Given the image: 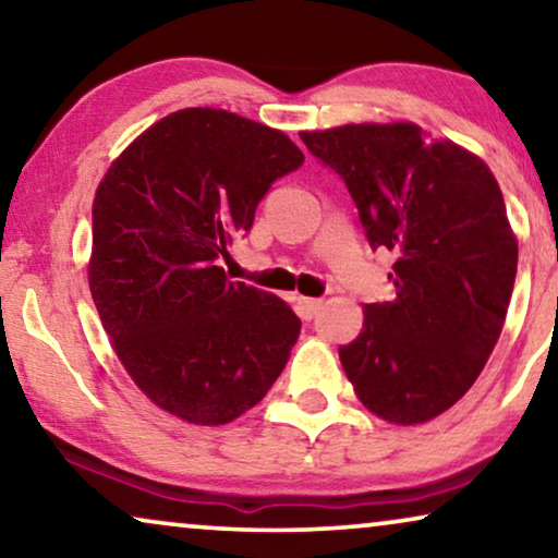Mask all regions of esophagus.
Returning a JSON list of instances; mask_svg holds the SVG:
<instances>
[{"label":"esophagus","instance_id":"1","mask_svg":"<svg viewBox=\"0 0 558 558\" xmlns=\"http://www.w3.org/2000/svg\"><path fill=\"white\" fill-rule=\"evenodd\" d=\"M323 307V300H310V296H296V310H300L302 319H312Z\"/></svg>","mask_w":558,"mask_h":558}]
</instances>
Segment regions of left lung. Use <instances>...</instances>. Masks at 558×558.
<instances>
[{"mask_svg":"<svg viewBox=\"0 0 558 558\" xmlns=\"http://www.w3.org/2000/svg\"><path fill=\"white\" fill-rule=\"evenodd\" d=\"M300 136L345 180L371 246L396 256V296L365 304L361 335L340 348L342 371L371 414L429 422L470 391L508 315L518 239L498 180L411 121Z\"/></svg>","mask_w":558,"mask_h":558,"instance_id":"left-lung-1","label":"left lung"}]
</instances>
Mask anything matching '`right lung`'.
Here are the masks:
<instances>
[{"instance_id": "obj_1", "label": "right lung", "mask_w": 558, "mask_h": 558, "mask_svg": "<svg viewBox=\"0 0 558 558\" xmlns=\"http://www.w3.org/2000/svg\"><path fill=\"white\" fill-rule=\"evenodd\" d=\"M302 162L279 129L197 106L151 124L98 182L90 296L136 388L182 422L220 426L256 407L300 338L284 300L218 262Z\"/></svg>"}]
</instances>
